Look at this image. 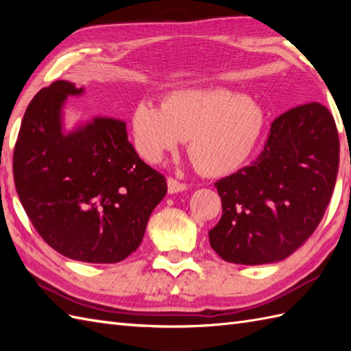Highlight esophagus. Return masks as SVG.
Here are the masks:
<instances>
[{"label": "esophagus", "mask_w": 351, "mask_h": 351, "mask_svg": "<svg viewBox=\"0 0 351 351\" xmlns=\"http://www.w3.org/2000/svg\"><path fill=\"white\" fill-rule=\"evenodd\" d=\"M167 189L170 195H175V193H181L184 190H187V184L176 181L175 178H169L167 180Z\"/></svg>", "instance_id": "1"}]
</instances>
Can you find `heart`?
I'll use <instances>...</instances> for the list:
<instances>
[{"instance_id": "1", "label": "heart", "mask_w": 351, "mask_h": 351, "mask_svg": "<svg viewBox=\"0 0 351 351\" xmlns=\"http://www.w3.org/2000/svg\"><path fill=\"white\" fill-rule=\"evenodd\" d=\"M264 123L259 102L225 87L175 90L162 106L141 101L132 113L134 138L149 161H160L189 138L190 158L206 176H225L240 167L258 145Z\"/></svg>"}]
</instances>
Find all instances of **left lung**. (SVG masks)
I'll use <instances>...</instances> for the list:
<instances>
[{
    "label": "left lung",
    "instance_id": "left-lung-1",
    "mask_svg": "<svg viewBox=\"0 0 351 351\" xmlns=\"http://www.w3.org/2000/svg\"><path fill=\"white\" fill-rule=\"evenodd\" d=\"M339 137L330 111L303 104L274 119L250 166L214 185L221 219L208 235L228 263L261 265L288 258L314 234L337 182Z\"/></svg>",
    "mask_w": 351,
    "mask_h": 351
}]
</instances>
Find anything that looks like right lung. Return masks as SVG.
Listing matches in <instances>:
<instances>
[{"label": "right lung", "mask_w": 351, "mask_h": 351, "mask_svg": "<svg viewBox=\"0 0 351 351\" xmlns=\"http://www.w3.org/2000/svg\"><path fill=\"white\" fill-rule=\"evenodd\" d=\"M69 81H54L29 102L13 152L14 187L37 232L63 256L114 264L136 252L167 193L166 178L140 160L126 123L98 116L63 126Z\"/></svg>", "instance_id": "right-lung-1"}]
</instances>
